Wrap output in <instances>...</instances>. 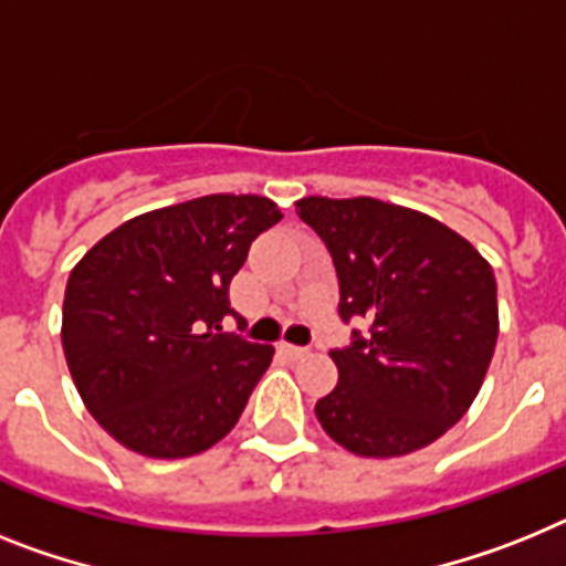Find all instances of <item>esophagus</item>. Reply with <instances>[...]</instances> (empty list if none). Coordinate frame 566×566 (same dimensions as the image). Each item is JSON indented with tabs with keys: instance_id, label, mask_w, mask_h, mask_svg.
<instances>
[{
	"instance_id": "obj_1",
	"label": "esophagus",
	"mask_w": 566,
	"mask_h": 566,
	"mask_svg": "<svg viewBox=\"0 0 566 566\" xmlns=\"http://www.w3.org/2000/svg\"><path fill=\"white\" fill-rule=\"evenodd\" d=\"M279 354H284L287 359H302V356H307L311 350L298 348V345H291V342H282V345H279Z\"/></svg>"
}]
</instances>
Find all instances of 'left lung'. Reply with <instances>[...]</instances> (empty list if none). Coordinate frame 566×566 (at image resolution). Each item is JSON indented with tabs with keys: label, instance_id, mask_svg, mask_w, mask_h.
<instances>
[{
	"label": "left lung",
	"instance_id": "left-lung-1",
	"mask_svg": "<svg viewBox=\"0 0 566 566\" xmlns=\"http://www.w3.org/2000/svg\"><path fill=\"white\" fill-rule=\"evenodd\" d=\"M296 212L334 259L342 322H368L331 350L339 382L316 402L322 429L359 458L434 443L467 415L495 354L489 261L437 218L377 198L311 195Z\"/></svg>",
	"mask_w": 566,
	"mask_h": 566
}]
</instances>
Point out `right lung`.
<instances>
[{
  "instance_id": "1",
  "label": "right lung",
  "mask_w": 566,
  "mask_h": 566,
  "mask_svg": "<svg viewBox=\"0 0 566 566\" xmlns=\"http://www.w3.org/2000/svg\"><path fill=\"white\" fill-rule=\"evenodd\" d=\"M279 221L261 195H203L132 218L71 270L65 363L117 443L146 458H192L239 422L273 345L224 334L221 322L241 319L232 275Z\"/></svg>"
}]
</instances>
